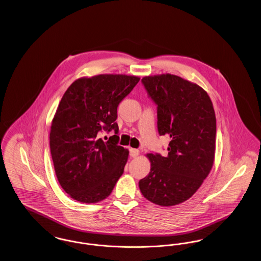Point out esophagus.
I'll return each instance as SVG.
<instances>
[{
  "instance_id": "obj_1",
  "label": "esophagus",
  "mask_w": 261,
  "mask_h": 261,
  "mask_svg": "<svg viewBox=\"0 0 261 261\" xmlns=\"http://www.w3.org/2000/svg\"><path fill=\"white\" fill-rule=\"evenodd\" d=\"M139 153H140L139 149H130V156H132V158H137V156L139 155Z\"/></svg>"
}]
</instances>
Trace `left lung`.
<instances>
[{
	"label": "left lung",
	"mask_w": 261,
	"mask_h": 261,
	"mask_svg": "<svg viewBox=\"0 0 261 261\" xmlns=\"http://www.w3.org/2000/svg\"><path fill=\"white\" fill-rule=\"evenodd\" d=\"M142 82L158 106L160 135L170 138L168 153H148L149 175L140 180L149 201L173 206L190 199L211 172L216 117L206 91L177 75L145 76Z\"/></svg>",
	"instance_id": "8db88e82"
}]
</instances>
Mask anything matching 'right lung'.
I'll return each instance as SVG.
<instances>
[{"mask_svg": "<svg viewBox=\"0 0 261 261\" xmlns=\"http://www.w3.org/2000/svg\"><path fill=\"white\" fill-rule=\"evenodd\" d=\"M140 77H81L68 87L51 120L50 149L58 181L70 198L95 203L108 198L124 171L129 150L118 146L117 107ZM116 135L105 142L102 130Z\"/></svg>", "mask_w": 261, "mask_h": 261, "instance_id": "right-lung-1", "label": "right lung"}]
</instances>
